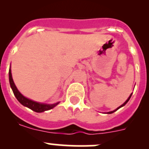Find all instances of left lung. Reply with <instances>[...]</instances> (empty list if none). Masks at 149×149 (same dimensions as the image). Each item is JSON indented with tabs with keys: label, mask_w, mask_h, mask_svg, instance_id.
Returning <instances> with one entry per match:
<instances>
[{
	"label": "left lung",
	"mask_w": 149,
	"mask_h": 149,
	"mask_svg": "<svg viewBox=\"0 0 149 149\" xmlns=\"http://www.w3.org/2000/svg\"><path fill=\"white\" fill-rule=\"evenodd\" d=\"M132 94H133V93H132ZM132 94H130V96H129V97H128V98H127V100H126V101H125V102H124V103H123V104H122V105H120V107H118V108H117V109H115V110H113V111H110V112H107V114H112V113H113V112H115V111H117V110H118V109H120V108L123 107V106H125V104H127V102H128V101H129V100H130V97H131V96H132Z\"/></svg>",
	"instance_id": "left-lung-1"
}]
</instances>
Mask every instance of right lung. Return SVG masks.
Masks as SVG:
<instances>
[{
    "mask_svg": "<svg viewBox=\"0 0 149 149\" xmlns=\"http://www.w3.org/2000/svg\"><path fill=\"white\" fill-rule=\"evenodd\" d=\"M8 74H9V83L10 88H11L12 91H13V94L16 97V98L17 99L18 101L22 105H24V107L29 108L31 110L34 111L36 112H43L45 111L49 110V109H52V108L55 107V106L58 104L60 103V102H56L55 104H45V103H40L37 102L33 101V100H30V99L26 98V97L22 94L20 93V91L18 90V88H16V85H15L14 82H13V78H12V74H11V70H10V66L9 68V72H8Z\"/></svg>",
    "mask_w": 149,
    "mask_h": 149,
    "instance_id": "obj_1",
    "label": "right lung"
}]
</instances>
